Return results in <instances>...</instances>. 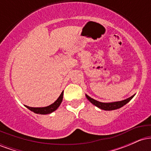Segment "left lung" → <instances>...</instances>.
Here are the masks:
<instances>
[{
  "label": "left lung",
  "mask_w": 151,
  "mask_h": 151,
  "mask_svg": "<svg viewBox=\"0 0 151 151\" xmlns=\"http://www.w3.org/2000/svg\"><path fill=\"white\" fill-rule=\"evenodd\" d=\"M85 95H86V99H87L89 100L92 104L98 107V108L102 109V110H105V111H111V110H115V109H120L121 107L124 106L126 105V104L129 103V102L132 99L133 96H135L134 94L132 96H131V97L126 99L122 100V101L104 103V102H100L99 101H96V100L93 99L90 97V96H88L87 94H85Z\"/></svg>",
  "instance_id": "left-lung-1"
}]
</instances>
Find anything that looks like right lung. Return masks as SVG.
<instances>
[{"mask_svg":"<svg viewBox=\"0 0 151 151\" xmlns=\"http://www.w3.org/2000/svg\"><path fill=\"white\" fill-rule=\"evenodd\" d=\"M63 93L64 91H62L61 94L60 95L58 99L56 100L53 104H50V106L45 107H30L25 106V107H27L29 110H30L31 111L34 112V113L37 114H49L52 113L53 111H55V110L58 109V107L60 106L61 104L62 99H63Z\"/></svg>","mask_w":151,"mask_h":151,"instance_id":"right-lung-1","label":"right lung"}]
</instances>
